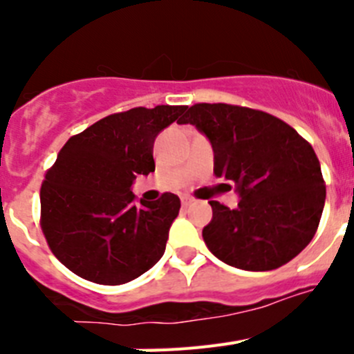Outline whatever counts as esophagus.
Instances as JSON below:
<instances>
[{"label":"esophagus","instance_id":"esophagus-1","mask_svg":"<svg viewBox=\"0 0 354 354\" xmlns=\"http://www.w3.org/2000/svg\"><path fill=\"white\" fill-rule=\"evenodd\" d=\"M193 204V200L189 198V196H184L183 198V207H187V205H192Z\"/></svg>","mask_w":354,"mask_h":354}]
</instances>
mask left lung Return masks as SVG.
Returning a JSON list of instances; mask_svg holds the SVG:
<instances>
[{
    "instance_id": "8db88e82",
    "label": "left lung",
    "mask_w": 354,
    "mask_h": 354,
    "mask_svg": "<svg viewBox=\"0 0 354 354\" xmlns=\"http://www.w3.org/2000/svg\"><path fill=\"white\" fill-rule=\"evenodd\" d=\"M179 124H193L214 150V175L232 180L236 209L211 200L205 245L225 264L270 271L292 261L314 237L326 186L314 149L273 115L234 104H200Z\"/></svg>"
}]
</instances>
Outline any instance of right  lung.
Masks as SVG:
<instances>
[{
	"mask_svg": "<svg viewBox=\"0 0 354 354\" xmlns=\"http://www.w3.org/2000/svg\"><path fill=\"white\" fill-rule=\"evenodd\" d=\"M187 106L133 108L74 134L40 187V227L55 257L77 277L120 286L149 271L167 248L180 200L131 192L154 171V140Z\"/></svg>",
	"mask_w": 354,
	"mask_h": 354,
	"instance_id": "add662e5",
	"label": "right lung"
}]
</instances>
